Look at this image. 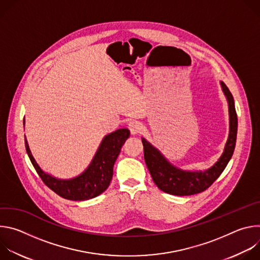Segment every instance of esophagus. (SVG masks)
Returning <instances> with one entry per match:
<instances>
[{
	"label": "esophagus",
	"instance_id": "obj_1",
	"mask_svg": "<svg viewBox=\"0 0 260 260\" xmlns=\"http://www.w3.org/2000/svg\"><path fill=\"white\" fill-rule=\"evenodd\" d=\"M128 128L132 133V135H137L140 133V131L142 129V126H141V123L137 120H132L129 123H128Z\"/></svg>",
	"mask_w": 260,
	"mask_h": 260
}]
</instances>
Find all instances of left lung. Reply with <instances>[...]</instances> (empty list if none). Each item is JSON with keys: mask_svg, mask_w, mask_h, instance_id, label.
<instances>
[{"mask_svg": "<svg viewBox=\"0 0 260 260\" xmlns=\"http://www.w3.org/2000/svg\"><path fill=\"white\" fill-rule=\"evenodd\" d=\"M220 83L229 102L230 135L223 153L212 168L204 172L180 170L170 164L155 147L142 138L146 166L156 186L164 192L174 196H191L203 192L215 182L231 160L237 141L238 116L232 92L223 82L221 81Z\"/></svg>", "mask_w": 260, "mask_h": 260, "instance_id": "left-lung-1", "label": "left lung"}]
</instances>
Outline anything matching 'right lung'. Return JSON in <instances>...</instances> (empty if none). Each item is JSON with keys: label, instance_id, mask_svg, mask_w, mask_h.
<instances>
[{"label": "right lung", "instance_id": "obj_1", "mask_svg": "<svg viewBox=\"0 0 260 260\" xmlns=\"http://www.w3.org/2000/svg\"><path fill=\"white\" fill-rule=\"evenodd\" d=\"M128 137L129 131L127 128H120L107 135L88 168L78 177L69 180L57 179L44 173L32 157L25 137L24 144L30 162L46 186L63 199L86 201L100 196L108 188L112 180L114 164Z\"/></svg>", "mask_w": 260, "mask_h": 260}]
</instances>
